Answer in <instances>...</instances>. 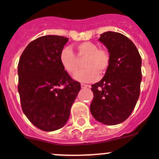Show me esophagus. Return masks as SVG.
Here are the masks:
<instances>
[{"label": "esophagus", "mask_w": 159, "mask_h": 159, "mask_svg": "<svg viewBox=\"0 0 159 159\" xmlns=\"http://www.w3.org/2000/svg\"><path fill=\"white\" fill-rule=\"evenodd\" d=\"M81 88H82V89H88V88H90V85L82 84H81Z\"/></svg>", "instance_id": "1"}]
</instances>
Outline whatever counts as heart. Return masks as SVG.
Masks as SVG:
<instances>
[{
    "mask_svg": "<svg viewBox=\"0 0 159 159\" xmlns=\"http://www.w3.org/2000/svg\"><path fill=\"white\" fill-rule=\"evenodd\" d=\"M76 55L69 47L60 52L59 61L63 68L70 75H74L78 68V60L85 58V68L75 74L74 79L80 83H92L98 80L99 75L106 72L110 64V55L104 49H100L96 43L83 42L75 46ZM79 59L78 60V59Z\"/></svg>",
    "mask_w": 159,
    "mask_h": 159,
    "instance_id": "1",
    "label": "heart"
}]
</instances>
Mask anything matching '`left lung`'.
Wrapping results in <instances>:
<instances>
[{
	"mask_svg": "<svg viewBox=\"0 0 159 159\" xmlns=\"http://www.w3.org/2000/svg\"><path fill=\"white\" fill-rule=\"evenodd\" d=\"M110 55V64L100 82L92 85L90 111L97 121L114 125L132 113L140 95L142 58L132 41L117 32L100 34Z\"/></svg>",
	"mask_w": 159,
	"mask_h": 159,
	"instance_id": "8db88e82",
	"label": "left lung"
}]
</instances>
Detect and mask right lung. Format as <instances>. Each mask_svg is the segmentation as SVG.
<instances>
[{"label": "right lung", "instance_id": "obj_1", "mask_svg": "<svg viewBox=\"0 0 159 159\" xmlns=\"http://www.w3.org/2000/svg\"><path fill=\"white\" fill-rule=\"evenodd\" d=\"M68 39L46 35L31 42L18 63V93L24 114L37 128L55 131L66 124L80 91L59 61ZM65 85L63 89L59 86Z\"/></svg>", "mask_w": 159, "mask_h": 159}]
</instances>
